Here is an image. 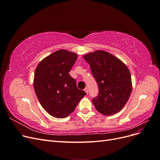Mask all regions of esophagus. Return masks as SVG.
Here are the masks:
<instances>
[{"label":"esophagus","mask_w":160,"mask_h":160,"mask_svg":"<svg viewBox=\"0 0 160 160\" xmlns=\"http://www.w3.org/2000/svg\"><path fill=\"white\" fill-rule=\"evenodd\" d=\"M84 91H85L86 92V93H87V94H88V93H89V91H88V88H85V89H84Z\"/></svg>","instance_id":"34e87169"}]
</instances>
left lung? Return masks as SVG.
<instances>
[{
  "mask_svg": "<svg viewBox=\"0 0 160 160\" xmlns=\"http://www.w3.org/2000/svg\"><path fill=\"white\" fill-rule=\"evenodd\" d=\"M98 86V96L93 98L99 113L111 115L119 112L126 104L132 93L130 72L123 62L104 51L90 52L83 57Z\"/></svg>",
  "mask_w": 160,
  "mask_h": 160,
  "instance_id": "8db88e82",
  "label": "left lung"
}]
</instances>
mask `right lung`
<instances>
[{
    "instance_id": "right-lung-1",
    "label": "right lung",
    "mask_w": 160,
    "mask_h": 160,
    "mask_svg": "<svg viewBox=\"0 0 160 160\" xmlns=\"http://www.w3.org/2000/svg\"><path fill=\"white\" fill-rule=\"evenodd\" d=\"M77 58L76 53L61 49L37 67L33 83L35 93L42 107L54 118H67L86 95L77 88L69 73Z\"/></svg>"
}]
</instances>
